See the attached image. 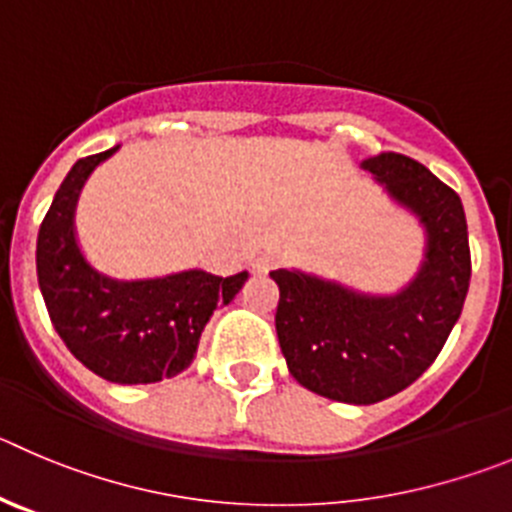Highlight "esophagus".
Wrapping results in <instances>:
<instances>
[{"label":"esophagus","mask_w":512,"mask_h":512,"mask_svg":"<svg viewBox=\"0 0 512 512\" xmlns=\"http://www.w3.org/2000/svg\"><path fill=\"white\" fill-rule=\"evenodd\" d=\"M281 261H284V256H281V253L266 251V253H261L259 259L253 261V271H256V274H269L271 269L281 266Z\"/></svg>","instance_id":"1"}]
</instances>
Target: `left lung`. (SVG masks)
<instances>
[{
	"mask_svg": "<svg viewBox=\"0 0 512 512\" xmlns=\"http://www.w3.org/2000/svg\"><path fill=\"white\" fill-rule=\"evenodd\" d=\"M363 170L424 225L426 251L414 279L386 297L297 269L271 271L289 373L312 393L358 406L396 396L437 360L472 274L467 220L452 187L396 152L365 159Z\"/></svg>",
	"mask_w": 512,
	"mask_h": 512,
	"instance_id": "obj_1",
	"label": "left lung"
}]
</instances>
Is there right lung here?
Here are the masks:
<instances>
[{
    "instance_id": "add662e5",
    "label": "right lung",
    "mask_w": 512,
    "mask_h": 512,
    "mask_svg": "<svg viewBox=\"0 0 512 512\" xmlns=\"http://www.w3.org/2000/svg\"><path fill=\"white\" fill-rule=\"evenodd\" d=\"M116 149L78 159L55 192L37 233V281L70 353L106 381L137 386L192 363L208 320L241 292L248 271L223 279L190 269L119 281L93 269L75 241V203L88 175Z\"/></svg>"
}]
</instances>
